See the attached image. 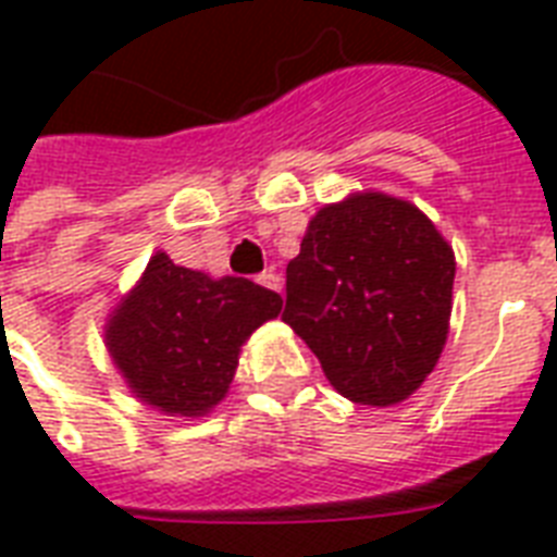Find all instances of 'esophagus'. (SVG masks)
<instances>
[{"label":"esophagus","instance_id":"obj_1","mask_svg":"<svg viewBox=\"0 0 557 557\" xmlns=\"http://www.w3.org/2000/svg\"><path fill=\"white\" fill-rule=\"evenodd\" d=\"M257 283L265 288H271V292H280V288H283V280H280L274 271H262L260 277H257Z\"/></svg>","mask_w":557,"mask_h":557}]
</instances>
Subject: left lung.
Returning <instances> with one entry per match:
<instances>
[{
	"label": "left lung",
	"instance_id": "8db88e82",
	"mask_svg": "<svg viewBox=\"0 0 557 557\" xmlns=\"http://www.w3.org/2000/svg\"><path fill=\"white\" fill-rule=\"evenodd\" d=\"M454 251L422 210L361 193L318 210L286 269L283 321L358 405L413 393L448 338Z\"/></svg>",
	"mask_w": 557,
	"mask_h": 557
}]
</instances>
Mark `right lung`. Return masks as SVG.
<instances>
[{
    "label": "right lung",
    "mask_w": 557,
    "mask_h": 557,
    "mask_svg": "<svg viewBox=\"0 0 557 557\" xmlns=\"http://www.w3.org/2000/svg\"><path fill=\"white\" fill-rule=\"evenodd\" d=\"M280 306L277 292L251 280H210L156 253L107 344L135 396L164 413L201 416L227 393L243 341Z\"/></svg>",
    "instance_id": "obj_1"
}]
</instances>
